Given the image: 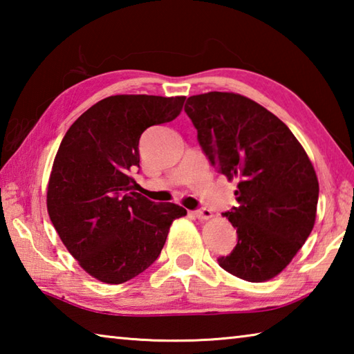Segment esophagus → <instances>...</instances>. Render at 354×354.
I'll return each mask as SVG.
<instances>
[{"label":"esophagus","mask_w":354,"mask_h":354,"mask_svg":"<svg viewBox=\"0 0 354 354\" xmlns=\"http://www.w3.org/2000/svg\"><path fill=\"white\" fill-rule=\"evenodd\" d=\"M192 214H194L195 217L198 218V220H207V218H211V217H212V212L209 211V209H206V207L196 209V211H194Z\"/></svg>","instance_id":"obj_1"}]
</instances>
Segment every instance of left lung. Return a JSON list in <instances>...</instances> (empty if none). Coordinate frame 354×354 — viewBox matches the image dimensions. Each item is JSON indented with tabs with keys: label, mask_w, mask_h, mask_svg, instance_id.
I'll list each match as a JSON object with an SVG mask.
<instances>
[{
	"label": "left lung",
	"mask_w": 354,
	"mask_h": 354,
	"mask_svg": "<svg viewBox=\"0 0 354 354\" xmlns=\"http://www.w3.org/2000/svg\"><path fill=\"white\" fill-rule=\"evenodd\" d=\"M184 111L211 165L239 181V206L223 214L237 243L218 266L250 283L277 277L314 227L319 181L306 151L277 115L242 95H194Z\"/></svg>",
	"instance_id": "obj_1"
}]
</instances>
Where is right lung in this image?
<instances>
[{
	"mask_svg": "<svg viewBox=\"0 0 354 354\" xmlns=\"http://www.w3.org/2000/svg\"><path fill=\"white\" fill-rule=\"evenodd\" d=\"M185 97L115 95L71 124L57 149L46 194L51 223L93 278L122 284L158 259L170 225L187 214L136 192L143 131L175 120Z\"/></svg>",
	"mask_w": 354,
	"mask_h": 354,
	"instance_id": "add662e5",
	"label": "right lung"
}]
</instances>
